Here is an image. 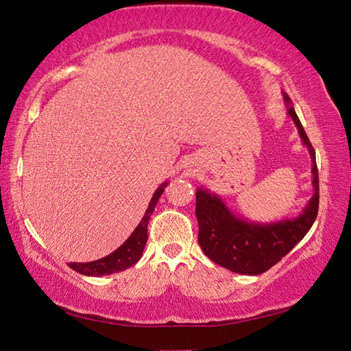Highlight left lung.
Instances as JSON below:
<instances>
[{"label": "left lung", "mask_w": 351, "mask_h": 351, "mask_svg": "<svg viewBox=\"0 0 351 351\" xmlns=\"http://www.w3.org/2000/svg\"><path fill=\"white\" fill-rule=\"evenodd\" d=\"M287 113L297 126L302 145L308 149L312 161L314 195L295 217L273 221H255L237 215L217 193L199 187L196 190V217L199 244L215 264L240 274L256 276L267 271L287 255L309 232L318 214V169L315 151L304 132L293 101L282 92Z\"/></svg>", "instance_id": "left-lung-1"}]
</instances>
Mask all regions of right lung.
I'll list each match as a JSON object with an SVG mask.
<instances>
[{"instance_id": "obj_1", "label": "right lung", "mask_w": 351, "mask_h": 351, "mask_svg": "<svg viewBox=\"0 0 351 351\" xmlns=\"http://www.w3.org/2000/svg\"><path fill=\"white\" fill-rule=\"evenodd\" d=\"M169 181H164L149 202L147 210L143 215V219L140 220L137 228L134 229V232L128 237L121 247H117L113 253H110L108 256H104L98 261H90V263H69V267L72 270H75L84 276H96V278H101V276L113 274L123 271L126 268L134 265L137 261L143 255L145 245L147 241V223L149 219L155 210L156 204H158V199L161 197L164 189L167 187Z\"/></svg>"}]
</instances>
